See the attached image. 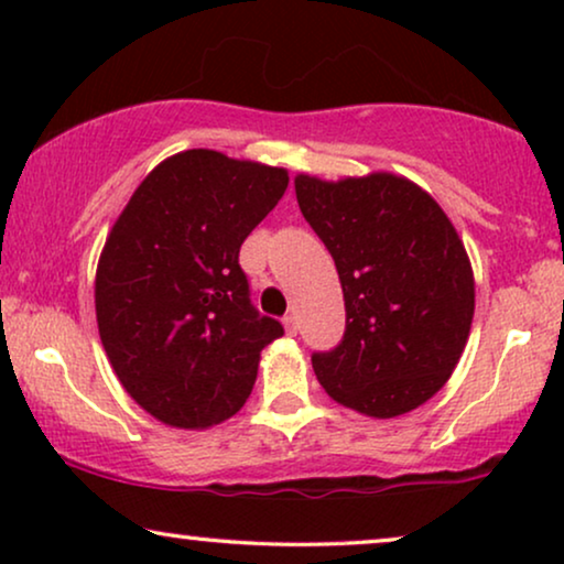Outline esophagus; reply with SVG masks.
Instances as JSON below:
<instances>
[{
	"label": "esophagus",
	"instance_id": "34e87169",
	"mask_svg": "<svg viewBox=\"0 0 564 564\" xmlns=\"http://www.w3.org/2000/svg\"><path fill=\"white\" fill-rule=\"evenodd\" d=\"M282 323H284V330H288L290 336H295V334H297V328H300V326H297V318H295V315H292V313H290V315H284Z\"/></svg>",
	"mask_w": 564,
	"mask_h": 564
}]
</instances>
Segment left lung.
I'll return each mask as SVG.
<instances>
[{
  "label": "left lung",
  "instance_id": "left-lung-1",
  "mask_svg": "<svg viewBox=\"0 0 564 564\" xmlns=\"http://www.w3.org/2000/svg\"><path fill=\"white\" fill-rule=\"evenodd\" d=\"M297 205L334 257L346 328L313 369L338 403L403 415L449 380L475 313V280L436 199L395 174L321 182L300 174Z\"/></svg>",
  "mask_w": 564,
  "mask_h": 564
}]
</instances>
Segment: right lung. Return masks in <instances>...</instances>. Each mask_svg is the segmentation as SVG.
<instances>
[{
  "label": "right lung",
  "instance_id": "1",
  "mask_svg": "<svg viewBox=\"0 0 564 564\" xmlns=\"http://www.w3.org/2000/svg\"><path fill=\"white\" fill-rule=\"evenodd\" d=\"M284 169L192 149L141 182L97 267L107 359L143 411L180 429L234 415L284 334L251 303L238 251L280 203Z\"/></svg>",
  "mask_w": 564,
  "mask_h": 564
}]
</instances>
